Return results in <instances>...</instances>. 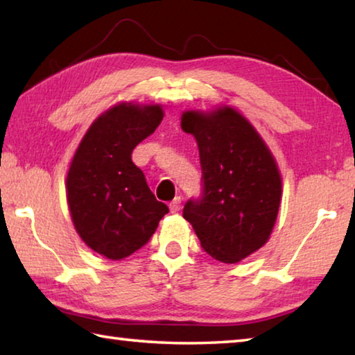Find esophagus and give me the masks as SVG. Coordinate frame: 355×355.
<instances>
[{
    "instance_id": "esophagus-1",
    "label": "esophagus",
    "mask_w": 355,
    "mask_h": 355,
    "mask_svg": "<svg viewBox=\"0 0 355 355\" xmlns=\"http://www.w3.org/2000/svg\"><path fill=\"white\" fill-rule=\"evenodd\" d=\"M169 208H171L172 213L180 211V208H182V199H180V197H175V199H173V200L169 203Z\"/></svg>"
}]
</instances>
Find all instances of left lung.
<instances>
[{"instance_id":"8db88e82","label":"left lung","mask_w":355,"mask_h":355,"mask_svg":"<svg viewBox=\"0 0 355 355\" xmlns=\"http://www.w3.org/2000/svg\"><path fill=\"white\" fill-rule=\"evenodd\" d=\"M182 130L196 137L202 167V196L186 202L183 218L209 257L241 261L266 244L277 219L282 178L274 156L233 107L186 111Z\"/></svg>"}]
</instances>
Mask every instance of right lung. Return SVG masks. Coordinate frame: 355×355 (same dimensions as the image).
<instances>
[{
    "mask_svg": "<svg viewBox=\"0 0 355 355\" xmlns=\"http://www.w3.org/2000/svg\"><path fill=\"white\" fill-rule=\"evenodd\" d=\"M159 105L120 103L84 135L67 173V202L78 235L110 260L142 245L169 208L156 200L144 172L131 161L137 144L158 128Z\"/></svg>",
    "mask_w": 355,
    "mask_h": 355,
    "instance_id": "add662e5",
    "label": "right lung"
}]
</instances>
